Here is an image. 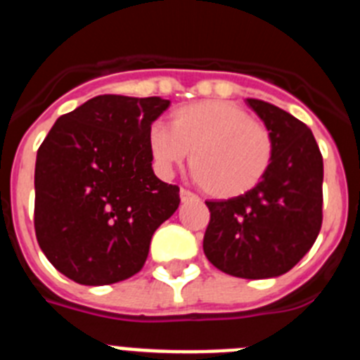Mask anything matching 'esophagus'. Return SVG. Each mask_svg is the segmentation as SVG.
<instances>
[{
	"instance_id": "obj_1",
	"label": "esophagus",
	"mask_w": 360,
	"mask_h": 360,
	"mask_svg": "<svg viewBox=\"0 0 360 360\" xmlns=\"http://www.w3.org/2000/svg\"><path fill=\"white\" fill-rule=\"evenodd\" d=\"M195 198H196L195 193H191V191H187V189H180V200H182V202H187V200H195Z\"/></svg>"
}]
</instances>
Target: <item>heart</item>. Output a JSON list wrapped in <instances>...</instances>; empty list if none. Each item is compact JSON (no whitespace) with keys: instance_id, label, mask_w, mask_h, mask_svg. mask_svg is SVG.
Wrapping results in <instances>:
<instances>
[{"instance_id":"obj_1","label":"heart","mask_w":360,"mask_h":360,"mask_svg":"<svg viewBox=\"0 0 360 360\" xmlns=\"http://www.w3.org/2000/svg\"><path fill=\"white\" fill-rule=\"evenodd\" d=\"M162 171L180 165L191 153V173L214 198L247 195L269 173L274 136L262 120L225 101L186 104L171 113L169 129L157 124L148 136Z\"/></svg>"}]
</instances>
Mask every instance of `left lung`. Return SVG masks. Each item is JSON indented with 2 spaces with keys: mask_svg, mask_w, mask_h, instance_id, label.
<instances>
[{
  "mask_svg": "<svg viewBox=\"0 0 360 360\" xmlns=\"http://www.w3.org/2000/svg\"><path fill=\"white\" fill-rule=\"evenodd\" d=\"M274 136L269 173L247 195L205 202L203 252L225 274H285L311 249L323 224V157L310 128L281 108L247 98Z\"/></svg>",
  "mask_w": 360,
  "mask_h": 360,
  "instance_id": "8db88e82",
  "label": "left lung"
}]
</instances>
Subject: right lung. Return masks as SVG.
Masks as SVG:
<instances>
[{
	"label": "right lung",
	"instance_id": "1",
	"mask_svg": "<svg viewBox=\"0 0 360 360\" xmlns=\"http://www.w3.org/2000/svg\"><path fill=\"white\" fill-rule=\"evenodd\" d=\"M167 108L160 97L98 95L59 117L37 149V243L72 281L98 287L135 276L153 232L178 209L180 189L155 176L148 146Z\"/></svg>",
	"mask_w": 360,
	"mask_h": 360
}]
</instances>
